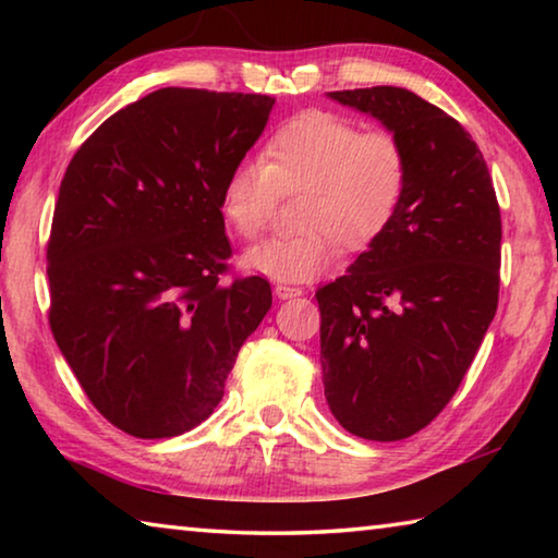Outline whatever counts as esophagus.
I'll return each mask as SVG.
<instances>
[{
	"label": "esophagus",
	"mask_w": 558,
	"mask_h": 558,
	"mask_svg": "<svg viewBox=\"0 0 558 558\" xmlns=\"http://www.w3.org/2000/svg\"><path fill=\"white\" fill-rule=\"evenodd\" d=\"M276 295H278L280 300L300 298V295H302V288H298V286H276Z\"/></svg>",
	"instance_id": "obj_1"
}]
</instances>
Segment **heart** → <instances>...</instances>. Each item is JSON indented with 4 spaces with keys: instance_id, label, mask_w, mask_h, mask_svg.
Here are the masks:
<instances>
[{
    "instance_id": "1",
    "label": "heart",
    "mask_w": 558,
    "mask_h": 558,
    "mask_svg": "<svg viewBox=\"0 0 558 558\" xmlns=\"http://www.w3.org/2000/svg\"><path fill=\"white\" fill-rule=\"evenodd\" d=\"M411 184V157L391 130H362L349 118L310 110L280 125L260 162H239L221 184V216L239 239H258L278 196L305 194L295 235H276L245 253L251 270L305 282L335 270L349 251H366L391 229Z\"/></svg>"
}]
</instances>
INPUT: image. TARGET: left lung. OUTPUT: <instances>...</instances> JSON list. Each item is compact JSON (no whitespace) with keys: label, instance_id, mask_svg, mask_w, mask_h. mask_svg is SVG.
<instances>
[{"label":"left lung","instance_id":"left-lung-1","mask_svg":"<svg viewBox=\"0 0 558 558\" xmlns=\"http://www.w3.org/2000/svg\"><path fill=\"white\" fill-rule=\"evenodd\" d=\"M403 140V209L347 276L315 292L329 411L352 436L403 440L456 396L497 313L502 219L470 132L415 93L332 90Z\"/></svg>","mask_w":558,"mask_h":558}]
</instances>
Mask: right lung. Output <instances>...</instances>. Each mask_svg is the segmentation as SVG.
Listing matches in <instances>:
<instances>
[{"label":"right lung","mask_w":558,"mask_h":558,"mask_svg":"<svg viewBox=\"0 0 558 558\" xmlns=\"http://www.w3.org/2000/svg\"><path fill=\"white\" fill-rule=\"evenodd\" d=\"M276 98L159 88L73 155L46 260L56 344L102 418L172 438L209 418L270 282L231 276L221 184Z\"/></svg>","instance_id":"obj_1"}]
</instances>
